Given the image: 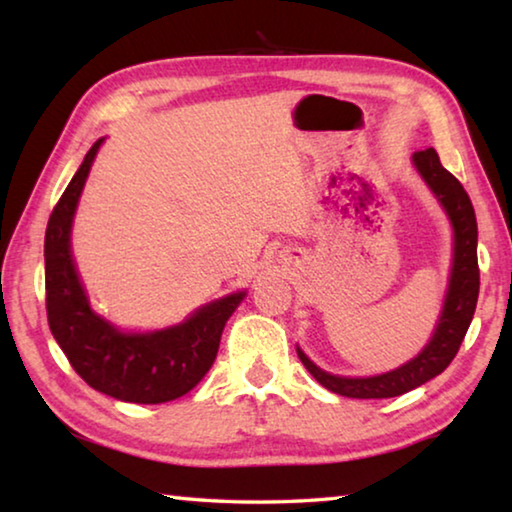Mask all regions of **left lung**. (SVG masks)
<instances>
[{
    "label": "left lung",
    "mask_w": 512,
    "mask_h": 512,
    "mask_svg": "<svg viewBox=\"0 0 512 512\" xmlns=\"http://www.w3.org/2000/svg\"><path fill=\"white\" fill-rule=\"evenodd\" d=\"M413 162L420 176L445 205V210L454 225V266L449 291L445 298V309L436 327V334L418 357L404 363L402 368L386 372L377 377H336L314 366L305 354L298 350L300 361L323 384L327 391L357 400H381V397H397L422 386L424 381L440 375L452 359L472 323L476 298H479V259H476V216L470 196L463 185L440 164L438 153L433 149L415 151Z\"/></svg>",
    "instance_id": "obj_1"
}]
</instances>
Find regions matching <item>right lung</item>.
Segmentation results:
<instances>
[{"instance_id":"right-lung-1","label":"right lung","mask_w":512,"mask_h":512,"mask_svg":"<svg viewBox=\"0 0 512 512\" xmlns=\"http://www.w3.org/2000/svg\"><path fill=\"white\" fill-rule=\"evenodd\" d=\"M101 142L92 144L47 223L45 293L49 329L72 368L94 391L135 404L171 402L192 391L212 368L223 327L246 293L216 300L198 309L183 325L153 334H121L94 314L69 253V230Z\"/></svg>"}]
</instances>
